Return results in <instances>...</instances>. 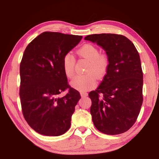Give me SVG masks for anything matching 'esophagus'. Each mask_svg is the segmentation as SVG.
Returning <instances> with one entry per match:
<instances>
[{
	"instance_id": "obj_1",
	"label": "esophagus",
	"mask_w": 159,
	"mask_h": 159,
	"mask_svg": "<svg viewBox=\"0 0 159 159\" xmlns=\"http://www.w3.org/2000/svg\"><path fill=\"white\" fill-rule=\"evenodd\" d=\"M87 95H88L87 93H83V92L80 93V96H81L82 98H84V97H86Z\"/></svg>"
}]
</instances>
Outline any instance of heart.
Here are the masks:
<instances>
[{"label":"heart","instance_id":"b5f03b06","mask_svg":"<svg viewBox=\"0 0 159 159\" xmlns=\"http://www.w3.org/2000/svg\"><path fill=\"white\" fill-rule=\"evenodd\" d=\"M78 54L81 57L89 61L85 69V73L87 74L74 77L70 84L78 90L85 91L96 85L95 76L101 79L104 76L109 66V60L105 54L99 53L98 48L90 43L83 45L78 50ZM75 63V59L71 53H67L64 56L62 66L67 78L74 76Z\"/></svg>","mask_w":159,"mask_h":159}]
</instances>
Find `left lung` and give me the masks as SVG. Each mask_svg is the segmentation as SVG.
<instances>
[{
	"instance_id": "obj_1",
	"label": "left lung",
	"mask_w": 159,
	"mask_h": 159,
	"mask_svg": "<svg viewBox=\"0 0 159 159\" xmlns=\"http://www.w3.org/2000/svg\"><path fill=\"white\" fill-rule=\"evenodd\" d=\"M86 41L106 52L109 66L103 80L89 93L90 114L95 128L107 134L128 130L135 123L143 101L140 58L128 38L114 34H93Z\"/></svg>"
}]
</instances>
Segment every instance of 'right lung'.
Masks as SVG:
<instances>
[{"instance_id": "right-lung-1", "label": "right lung", "mask_w": 159, "mask_h": 159, "mask_svg": "<svg viewBox=\"0 0 159 159\" xmlns=\"http://www.w3.org/2000/svg\"><path fill=\"white\" fill-rule=\"evenodd\" d=\"M81 39V36L46 31L26 48L20 68V96L24 117L38 133L59 136L71 126L80 95L69 85L62 60ZM67 88L69 93L60 97Z\"/></svg>"}]
</instances>
